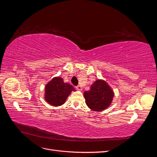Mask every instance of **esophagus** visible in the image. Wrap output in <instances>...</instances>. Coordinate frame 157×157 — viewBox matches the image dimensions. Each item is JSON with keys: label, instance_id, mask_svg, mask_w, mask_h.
<instances>
[{"label": "esophagus", "instance_id": "esophagus-1", "mask_svg": "<svg viewBox=\"0 0 157 157\" xmlns=\"http://www.w3.org/2000/svg\"><path fill=\"white\" fill-rule=\"evenodd\" d=\"M76 89H77V90H79V91H81V90H82V88L81 86H79V85H78V86H76Z\"/></svg>", "mask_w": 157, "mask_h": 157}]
</instances>
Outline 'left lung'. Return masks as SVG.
<instances>
[{
	"instance_id": "1",
	"label": "left lung",
	"mask_w": 157,
	"mask_h": 157,
	"mask_svg": "<svg viewBox=\"0 0 157 157\" xmlns=\"http://www.w3.org/2000/svg\"><path fill=\"white\" fill-rule=\"evenodd\" d=\"M84 96L90 109L95 111H100L105 110L111 105L114 93L105 81L97 80L89 90L84 92Z\"/></svg>"
}]
</instances>
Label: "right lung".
I'll use <instances>...</instances> for the list:
<instances>
[{"instance_id": "right-lung-1", "label": "right lung", "mask_w": 157, "mask_h": 157, "mask_svg": "<svg viewBox=\"0 0 157 157\" xmlns=\"http://www.w3.org/2000/svg\"><path fill=\"white\" fill-rule=\"evenodd\" d=\"M72 91H75L72 85L65 83L61 77H55L45 87V100L53 106H60Z\"/></svg>"}]
</instances>
